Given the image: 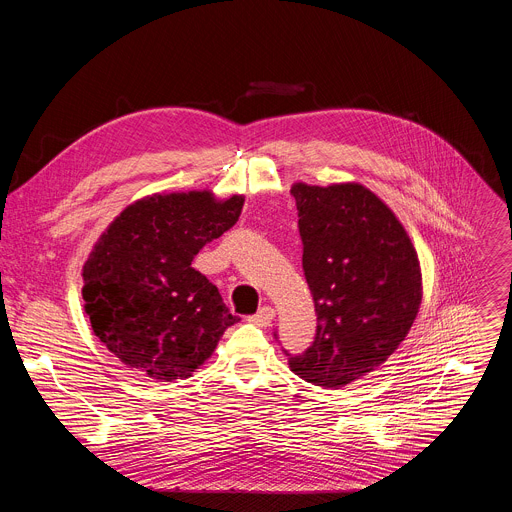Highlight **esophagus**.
Returning a JSON list of instances; mask_svg holds the SVG:
<instances>
[{
  "instance_id": "esophagus-1",
  "label": "esophagus",
  "mask_w": 512,
  "mask_h": 512,
  "mask_svg": "<svg viewBox=\"0 0 512 512\" xmlns=\"http://www.w3.org/2000/svg\"><path fill=\"white\" fill-rule=\"evenodd\" d=\"M273 318H275L273 308L265 306V308H261L255 316H249V322L255 324V326H261V328H267V326L273 322Z\"/></svg>"
}]
</instances>
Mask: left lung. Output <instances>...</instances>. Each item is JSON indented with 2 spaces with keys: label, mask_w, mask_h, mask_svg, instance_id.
<instances>
[{
  "label": "left lung",
  "mask_w": 512,
  "mask_h": 512,
  "mask_svg": "<svg viewBox=\"0 0 512 512\" xmlns=\"http://www.w3.org/2000/svg\"><path fill=\"white\" fill-rule=\"evenodd\" d=\"M316 304L314 344L289 369L322 389L371 375L409 334L423 298L417 251L397 214L367 186L291 184Z\"/></svg>",
  "instance_id": "8db88e82"
}]
</instances>
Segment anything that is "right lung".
Segmentation results:
<instances>
[{"mask_svg": "<svg viewBox=\"0 0 512 512\" xmlns=\"http://www.w3.org/2000/svg\"><path fill=\"white\" fill-rule=\"evenodd\" d=\"M245 196L156 192L125 206L83 265L85 314L129 369L156 381L188 379L239 322L194 255L229 231Z\"/></svg>", "mask_w": 512, "mask_h": 512, "instance_id": "obj_1", "label": "right lung"}]
</instances>
